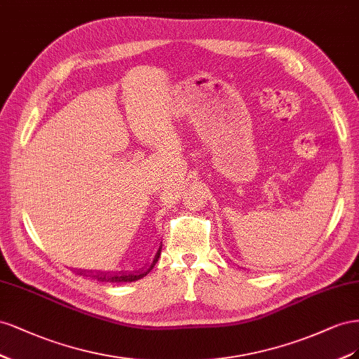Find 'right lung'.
<instances>
[{"instance_id": "right-lung-1", "label": "right lung", "mask_w": 359, "mask_h": 359, "mask_svg": "<svg viewBox=\"0 0 359 359\" xmlns=\"http://www.w3.org/2000/svg\"><path fill=\"white\" fill-rule=\"evenodd\" d=\"M161 250H162V242L159 243V248L155 254V257H153V262L150 263L149 268H142L140 271H134V272H100V271H83V269H74L78 275H83V276H90V278L102 281V283H132V281H137L141 280L142 276H146L151 269L153 266L156 264L159 255H161Z\"/></svg>"}]
</instances>
